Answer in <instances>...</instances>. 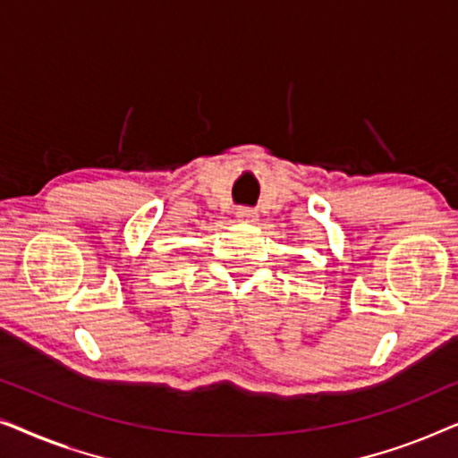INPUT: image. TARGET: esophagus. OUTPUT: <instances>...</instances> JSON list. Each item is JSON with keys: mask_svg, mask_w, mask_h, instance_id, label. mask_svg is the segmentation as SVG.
Listing matches in <instances>:
<instances>
[{"mask_svg": "<svg viewBox=\"0 0 458 458\" xmlns=\"http://www.w3.org/2000/svg\"><path fill=\"white\" fill-rule=\"evenodd\" d=\"M237 218H240V221H246V223H254L256 221V210L254 208H246V206H243V208H237Z\"/></svg>", "mask_w": 458, "mask_h": 458, "instance_id": "1", "label": "esophagus"}]
</instances>
